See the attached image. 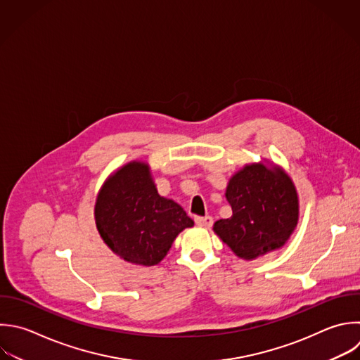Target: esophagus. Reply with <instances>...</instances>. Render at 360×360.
Listing matches in <instances>:
<instances>
[{
  "instance_id": "obj_1",
  "label": "esophagus",
  "mask_w": 360,
  "mask_h": 360,
  "mask_svg": "<svg viewBox=\"0 0 360 360\" xmlns=\"http://www.w3.org/2000/svg\"><path fill=\"white\" fill-rule=\"evenodd\" d=\"M194 221H195V224L198 226H204V228H210L212 225V222H214L212 217H210V215H207V217H195Z\"/></svg>"
}]
</instances>
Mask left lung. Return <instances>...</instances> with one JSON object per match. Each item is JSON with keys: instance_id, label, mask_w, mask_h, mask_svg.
<instances>
[{"instance_id": "obj_1", "label": "left lung", "mask_w": 360, "mask_h": 360, "mask_svg": "<svg viewBox=\"0 0 360 360\" xmlns=\"http://www.w3.org/2000/svg\"><path fill=\"white\" fill-rule=\"evenodd\" d=\"M225 195L232 217L217 221L214 231L242 259L278 249L297 225V191L281 170L246 166L229 180Z\"/></svg>"}]
</instances>
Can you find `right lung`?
<instances>
[{
  "mask_svg": "<svg viewBox=\"0 0 360 360\" xmlns=\"http://www.w3.org/2000/svg\"><path fill=\"white\" fill-rule=\"evenodd\" d=\"M96 224L104 242L124 260L153 266L194 221L177 202L158 194L148 165L132 162L103 186Z\"/></svg>",
  "mask_w": 360,
  "mask_h": 360,
  "instance_id": "right-lung-1",
  "label": "right lung"
}]
</instances>
